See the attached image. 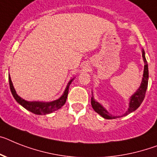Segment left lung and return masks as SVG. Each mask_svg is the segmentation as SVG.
I'll return each mask as SVG.
<instances>
[{
	"mask_svg": "<svg viewBox=\"0 0 157 157\" xmlns=\"http://www.w3.org/2000/svg\"><path fill=\"white\" fill-rule=\"evenodd\" d=\"M142 56H143L144 62V74H143V79H142L141 85L138 89V90L132 96L131 99H130V103H129V108L128 109V111L126 112L124 115L121 117L126 116L129 113H132L137 109L140 107V105H141L143 102L144 99L145 97V93L147 88H148V63L145 58V55H144V51L142 50ZM91 104H92V107L94 109L95 112H97L98 114L101 116L102 117L105 118V119H116V118H119V117H113L111 114H109L106 109L103 108V106L101 105L97 102L95 101L93 97L91 99Z\"/></svg>",
	"mask_w": 157,
	"mask_h": 157,
	"instance_id": "1",
	"label": "left lung"
}]
</instances>
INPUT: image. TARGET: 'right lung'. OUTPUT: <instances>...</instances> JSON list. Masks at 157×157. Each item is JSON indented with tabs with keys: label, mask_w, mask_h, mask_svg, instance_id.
Listing matches in <instances>:
<instances>
[{
	"label": "right lung",
	"mask_w": 157,
	"mask_h": 157,
	"mask_svg": "<svg viewBox=\"0 0 157 157\" xmlns=\"http://www.w3.org/2000/svg\"><path fill=\"white\" fill-rule=\"evenodd\" d=\"M73 79H72L68 82L66 89H65L64 92V94L58 100L52 101V102H38V101H25L24 99L21 98L16 93L13 85V83H12L11 78H10V76H9V87H10V90H11V93L13 96L14 99L17 101L20 105H22L25 109L32 112V113H35V114H37V115L48 114V113H52V112L56 111V110L62 107L63 105L65 104V102H66L67 97H68V88H69V85L72 83V81H73Z\"/></svg>",
	"instance_id": "1"
}]
</instances>
